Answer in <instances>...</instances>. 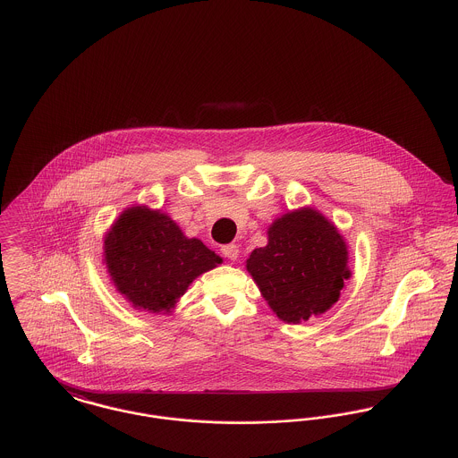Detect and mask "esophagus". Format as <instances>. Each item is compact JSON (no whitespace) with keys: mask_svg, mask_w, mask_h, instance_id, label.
I'll return each mask as SVG.
<instances>
[{"mask_svg":"<svg viewBox=\"0 0 458 458\" xmlns=\"http://www.w3.org/2000/svg\"><path fill=\"white\" fill-rule=\"evenodd\" d=\"M222 254H224L227 259L234 261V259H238V256H240V247L234 245V243L224 245V247H222Z\"/></svg>","mask_w":458,"mask_h":458,"instance_id":"34e87169","label":"esophagus"}]
</instances>
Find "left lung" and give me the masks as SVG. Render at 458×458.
Segmentation results:
<instances>
[{
  "mask_svg": "<svg viewBox=\"0 0 458 458\" xmlns=\"http://www.w3.org/2000/svg\"><path fill=\"white\" fill-rule=\"evenodd\" d=\"M349 250L336 225L310 206L275 218L267 245L250 252L247 271L276 318L300 325L329 310L351 278Z\"/></svg>",
  "mask_w": 458,
  "mask_h": 458,
  "instance_id": "1",
  "label": "left lung"
}]
</instances>
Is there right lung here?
<instances>
[{"label":"right lung","instance_id":"add662e5","mask_svg":"<svg viewBox=\"0 0 458 458\" xmlns=\"http://www.w3.org/2000/svg\"><path fill=\"white\" fill-rule=\"evenodd\" d=\"M102 258L116 291L135 310L151 314H171L197 276L222 262L167 213L146 204H133L113 222Z\"/></svg>","mask_w":458,"mask_h":458}]
</instances>
